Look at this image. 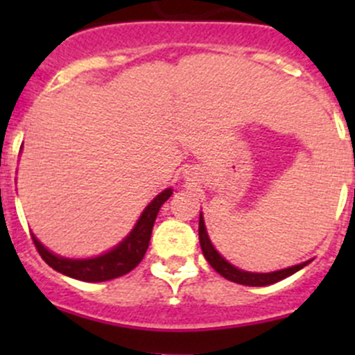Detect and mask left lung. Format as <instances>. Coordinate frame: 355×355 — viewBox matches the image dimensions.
Returning <instances> with one entry per match:
<instances>
[{"label": "left lung", "mask_w": 355, "mask_h": 355, "mask_svg": "<svg viewBox=\"0 0 355 355\" xmlns=\"http://www.w3.org/2000/svg\"><path fill=\"white\" fill-rule=\"evenodd\" d=\"M199 244L200 249H202L204 257H206L207 263L213 266V270L216 273H220L221 277L227 278V280L235 282V284L241 285H249V287H266V285H273L277 282L284 280V278L290 277V275L297 273L299 270H302L304 266L311 263V261H306V263L295 264V266L284 268V270L278 271H270V273H252V271H244L241 268L234 266L232 263H228L216 249L211 244L209 235H207L206 225H204V216L202 213L199 214Z\"/></svg>", "instance_id": "8db88e82"}]
</instances>
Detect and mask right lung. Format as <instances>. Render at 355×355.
Returning <instances> with one entry per match:
<instances>
[{
	"label": "right lung",
	"instance_id": "obj_1",
	"mask_svg": "<svg viewBox=\"0 0 355 355\" xmlns=\"http://www.w3.org/2000/svg\"><path fill=\"white\" fill-rule=\"evenodd\" d=\"M173 194V189L168 187L156 196L151 202L146 206L139 216L135 227L128 232L127 237L113 247L106 250L105 254H99L96 257H87V259H71V257H63L58 254L51 252L48 247L39 242V239L32 234L35 249L41 254L42 259L56 270L58 273L67 275V277L75 278L80 282H108L113 278L123 277L128 271L134 270L144 257L146 250L151 241L153 227L159 207L170 199Z\"/></svg>",
	"mask_w": 355,
	"mask_h": 355
}]
</instances>
